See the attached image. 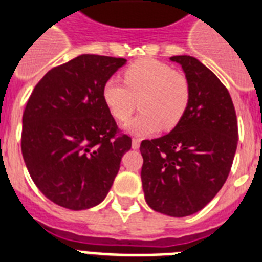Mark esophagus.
<instances>
[{"instance_id":"34e87169","label":"esophagus","mask_w":262,"mask_h":262,"mask_svg":"<svg viewBox=\"0 0 262 262\" xmlns=\"http://www.w3.org/2000/svg\"><path fill=\"white\" fill-rule=\"evenodd\" d=\"M141 145V139H138V138H134L133 139V149H138Z\"/></svg>"}]
</instances>
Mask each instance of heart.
Segmentation results:
<instances>
[{"instance_id":"1","label":"heart","mask_w":262,"mask_h":262,"mask_svg":"<svg viewBox=\"0 0 262 262\" xmlns=\"http://www.w3.org/2000/svg\"><path fill=\"white\" fill-rule=\"evenodd\" d=\"M124 83L108 79L102 86V99L109 113L125 123L137 109L142 112L134 119L127 131L145 137L161 127L171 131L179 124L190 103L191 89L186 75L154 58H142L123 71Z\"/></svg>"}]
</instances>
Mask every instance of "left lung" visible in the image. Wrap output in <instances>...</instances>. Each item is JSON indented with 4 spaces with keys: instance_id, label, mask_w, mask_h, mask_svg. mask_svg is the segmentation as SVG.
<instances>
[{
    "instance_id": "8db88e82",
    "label": "left lung",
    "mask_w": 262,
    "mask_h": 262,
    "mask_svg": "<svg viewBox=\"0 0 262 262\" xmlns=\"http://www.w3.org/2000/svg\"><path fill=\"white\" fill-rule=\"evenodd\" d=\"M190 82L186 115L171 133L141 143V179L150 208L172 217L196 213L226 183L238 121L226 86L191 56H173Z\"/></svg>"
}]
</instances>
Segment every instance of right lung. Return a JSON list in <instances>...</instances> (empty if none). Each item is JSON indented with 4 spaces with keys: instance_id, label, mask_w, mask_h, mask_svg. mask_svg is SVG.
I'll list each match as a JSON object with an SVG mask.
<instances>
[{
    "instance_id": "right-lung-1",
    "label": "right lung",
    "mask_w": 262,
    "mask_h": 262,
    "mask_svg": "<svg viewBox=\"0 0 262 262\" xmlns=\"http://www.w3.org/2000/svg\"><path fill=\"white\" fill-rule=\"evenodd\" d=\"M125 58L82 54L40 79L23 113L21 153L46 198L72 210L105 200L131 149L102 99V86Z\"/></svg>"
}]
</instances>
